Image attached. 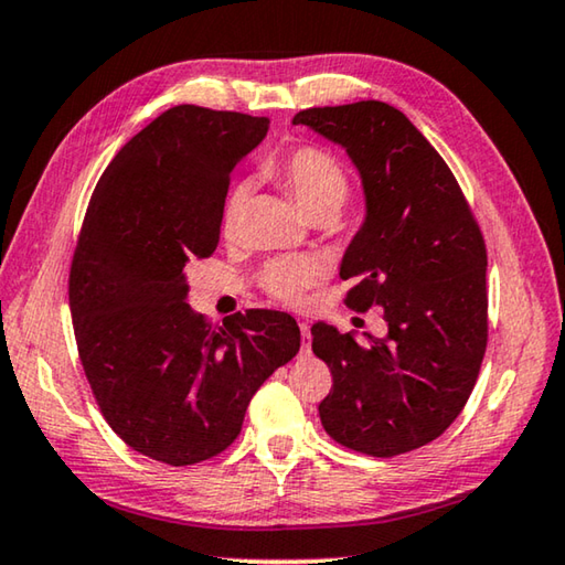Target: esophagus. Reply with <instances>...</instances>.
I'll return each instance as SVG.
<instances>
[{"mask_svg": "<svg viewBox=\"0 0 565 565\" xmlns=\"http://www.w3.org/2000/svg\"><path fill=\"white\" fill-rule=\"evenodd\" d=\"M299 329H301V337H303L301 353H311V343H309V339H311V329H309V323H306V321H299Z\"/></svg>", "mask_w": 565, "mask_h": 565, "instance_id": "obj_1", "label": "esophagus"}]
</instances>
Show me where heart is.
I'll return each instance as SVG.
<instances>
[{
	"mask_svg": "<svg viewBox=\"0 0 565 565\" xmlns=\"http://www.w3.org/2000/svg\"><path fill=\"white\" fill-rule=\"evenodd\" d=\"M269 177L289 191L296 206L309 218L337 216L343 204L349 202V174L341 161L331 151L317 145H301L289 154L269 164ZM248 199V186L236 184L226 191L222 212H218V226L222 234L232 238L242 224ZM323 276L321 264L309 256H284L274 259L262 269V286L274 299L284 303H301L303 294L313 289Z\"/></svg>",
	"mask_w": 565,
	"mask_h": 565,
	"instance_id": "b5f03b06",
	"label": "heart"
}]
</instances>
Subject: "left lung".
Returning <instances> with one entry per match:
<instances>
[{"label":"left lung","instance_id":"left-lung-1","mask_svg":"<svg viewBox=\"0 0 565 565\" xmlns=\"http://www.w3.org/2000/svg\"><path fill=\"white\" fill-rule=\"evenodd\" d=\"M294 124L347 149L366 218L341 262L347 306L384 311L374 339L313 323L311 349L331 369L321 426L351 451L388 458L441 436L476 386L489 341L486 244L461 186L404 111L386 102L313 107Z\"/></svg>","mask_w":565,"mask_h":565}]
</instances>
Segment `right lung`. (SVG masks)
<instances>
[{
	"instance_id": "obj_1",
	"label": "right lung",
	"mask_w": 565,
	"mask_h": 565,
	"mask_svg": "<svg viewBox=\"0 0 565 565\" xmlns=\"http://www.w3.org/2000/svg\"><path fill=\"white\" fill-rule=\"evenodd\" d=\"M269 119L179 104L104 171L76 238L70 309L107 424L154 461L191 466L234 444L252 396L301 347L294 317L234 313L212 329L186 303V269L218 246L232 171Z\"/></svg>"
}]
</instances>
